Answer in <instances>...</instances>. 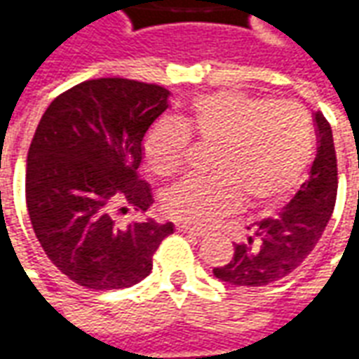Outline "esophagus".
Masks as SVG:
<instances>
[{
    "mask_svg": "<svg viewBox=\"0 0 359 359\" xmlns=\"http://www.w3.org/2000/svg\"><path fill=\"white\" fill-rule=\"evenodd\" d=\"M177 231L184 234H194V236H203V234H205L202 229H194V226L184 225V223H179V225H177Z\"/></svg>",
    "mask_w": 359,
    "mask_h": 359,
    "instance_id": "obj_1",
    "label": "esophagus"
}]
</instances>
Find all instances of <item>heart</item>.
<instances>
[{
	"label": "heart",
	"mask_w": 359,
	"mask_h": 359,
	"mask_svg": "<svg viewBox=\"0 0 359 359\" xmlns=\"http://www.w3.org/2000/svg\"><path fill=\"white\" fill-rule=\"evenodd\" d=\"M190 136L215 146V172L175 184L161 205L169 217L194 226L217 223L244 200L250 208L275 205L300 187L316 151L313 121L302 105L221 90L196 97L180 121L149 126L142 144L149 171L161 179L184 171Z\"/></svg>",
	"instance_id": "b5f03b06"
}]
</instances>
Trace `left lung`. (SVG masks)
Returning <instances> with one entry per match:
<instances>
[{"mask_svg": "<svg viewBox=\"0 0 359 359\" xmlns=\"http://www.w3.org/2000/svg\"><path fill=\"white\" fill-rule=\"evenodd\" d=\"M313 125L317 156L309 179L275 217L248 226L252 236L234 244L233 259L213 269L219 280L236 286L271 285L298 269L316 248L334 210L339 171L331 125L321 111H313Z\"/></svg>", "mask_w": 359, "mask_h": 359, "instance_id": "1", "label": "left lung"}]
</instances>
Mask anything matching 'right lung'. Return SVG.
Here are the masks:
<instances>
[{
  "instance_id": "1",
  "label": "right lung",
  "mask_w": 359,
  "mask_h": 359,
  "mask_svg": "<svg viewBox=\"0 0 359 359\" xmlns=\"http://www.w3.org/2000/svg\"><path fill=\"white\" fill-rule=\"evenodd\" d=\"M167 97L159 84L94 79L59 94L42 115L27 159L28 215L46 256L76 285L140 283L172 234V223H117L126 205L144 213L154 203L138 167L144 134Z\"/></svg>"
}]
</instances>
